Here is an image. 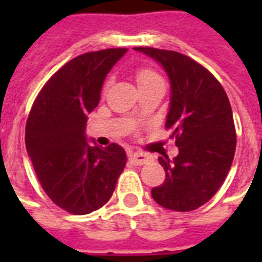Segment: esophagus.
Returning a JSON list of instances; mask_svg holds the SVG:
<instances>
[{"instance_id": "esophagus-1", "label": "esophagus", "mask_w": 262, "mask_h": 262, "mask_svg": "<svg viewBox=\"0 0 262 262\" xmlns=\"http://www.w3.org/2000/svg\"><path fill=\"white\" fill-rule=\"evenodd\" d=\"M131 161H133L135 165H143V164H147L149 161H152V156L147 154H139V152H135V154L131 155Z\"/></svg>"}]
</instances>
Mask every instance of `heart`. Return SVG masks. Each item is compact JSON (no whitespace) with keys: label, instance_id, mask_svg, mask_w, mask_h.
I'll return each instance as SVG.
<instances>
[{"label":"heart","instance_id":"1","mask_svg":"<svg viewBox=\"0 0 262 262\" xmlns=\"http://www.w3.org/2000/svg\"><path fill=\"white\" fill-rule=\"evenodd\" d=\"M136 80H138V85L140 88L144 86V85L151 84V82H155V81L161 80V77L157 75L156 72L152 71V69L142 68L136 72Z\"/></svg>","mask_w":262,"mask_h":262}]
</instances>
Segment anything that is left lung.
<instances>
[{
	"instance_id": "left-lung-1",
	"label": "left lung",
	"mask_w": 262,
	"mask_h": 262,
	"mask_svg": "<svg viewBox=\"0 0 262 262\" xmlns=\"http://www.w3.org/2000/svg\"><path fill=\"white\" fill-rule=\"evenodd\" d=\"M156 60L170 81L165 128L178 155L159 157L165 181L152 198L168 210L191 211L215 195L226 180L236 149L232 108L221 82L205 67L176 51L135 47Z\"/></svg>"
}]
</instances>
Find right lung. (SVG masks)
Returning a JSON list of instances; mask_svg holds the SVG:
<instances>
[{"instance_id":"obj_1","label":"right lung","mask_w":262,"mask_h":262,"mask_svg":"<svg viewBox=\"0 0 262 262\" xmlns=\"http://www.w3.org/2000/svg\"><path fill=\"white\" fill-rule=\"evenodd\" d=\"M126 52L108 48L72 59L41 88L27 118L25 142L36 177L51 201L71 214L107 203L126 166L120 145H92L85 134L106 76Z\"/></svg>"}]
</instances>
